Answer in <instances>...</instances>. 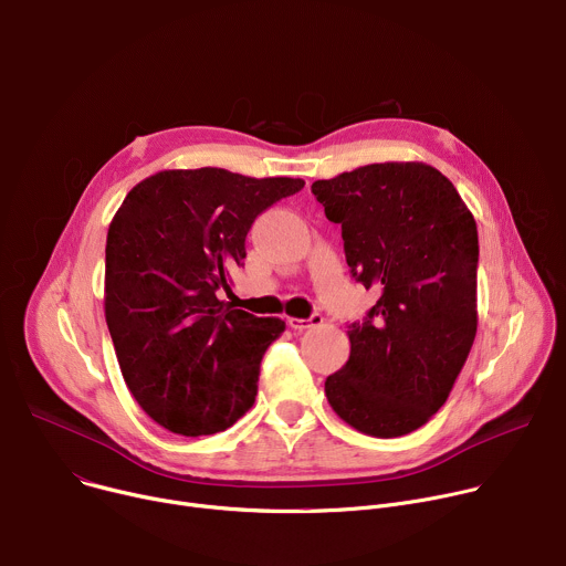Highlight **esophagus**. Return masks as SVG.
I'll return each instance as SVG.
<instances>
[{
    "mask_svg": "<svg viewBox=\"0 0 566 566\" xmlns=\"http://www.w3.org/2000/svg\"><path fill=\"white\" fill-rule=\"evenodd\" d=\"M319 325H322L319 313H313L311 317H289V327L293 332H306V329H313V327H319Z\"/></svg>",
    "mask_w": 566,
    "mask_h": 566,
    "instance_id": "34e87169",
    "label": "esophagus"
}]
</instances>
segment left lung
Returning <instances> with one entry per match:
<instances>
[{"instance_id": "1", "label": "left lung", "mask_w": 566, "mask_h": 566, "mask_svg": "<svg viewBox=\"0 0 566 566\" xmlns=\"http://www.w3.org/2000/svg\"><path fill=\"white\" fill-rule=\"evenodd\" d=\"M343 226L356 282L380 291L349 325V360L325 382L334 412L391 439L448 400L476 334V223L457 188L419 160L371 164L311 186Z\"/></svg>"}]
</instances>
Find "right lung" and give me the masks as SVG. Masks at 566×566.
<instances>
[{
    "label": "right lung",
    "mask_w": 566,
    "mask_h": 566,
    "mask_svg": "<svg viewBox=\"0 0 566 566\" xmlns=\"http://www.w3.org/2000/svg\"><path fill=\"white\" fill-rule=\"evenodd\" d=\"M304 188L223 168L136 184L107 232L105 317L123 378L158 426L214 434L255 402L260 363L286 329L219 300L260 212Z\"/></svg>",
    "instance_id": "add662e5"
}]
</instances>
